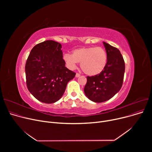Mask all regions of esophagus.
<instances>
[{
	"label": "esophagus",
	"mask_w": 152,
	"mask_h": 152,
	"mask_svg": "<svg viewBox=\"0 0 152 152\" xmlns=\"http://www.w3.org/2000/svg\"><path fill=\"white\" fill-rule=\"evenodd\" d=\"M80 76H81L80 74H79V73H76V77H79Z\"/></svg>",
	"instance_id": "34e87169"
}]
</instances>
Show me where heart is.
I'll return each mask as SVG.
<instances>
[{
	"instance_id": "1",
	"label": "heart",
	"mask_w": 152,
	"mask_h": 152,
	"mask_svg": "<svg viewBox=\"0 0 152 152\" xmlns=\"http://www.w3.org/2000/svg\"><path fill=\"white\" fill-rule=\"evenodd\" d=\"M63 59L69 69L76 68L78 62L84 73L88 76H96L103 71L107 63V55L102 47H87L75 49L72 55L65 53Z\"/></svg>"
}]
</instances>
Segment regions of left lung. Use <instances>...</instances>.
<instances>
[{"label": "left lung", "mask_w": 152, "mask_h": 152, "mask_svg": "<svg viewBox=\"0 0 152 152\" xmlns=\"http://www.w3.org/2000/svg\"><path fill=\"white\" fill-rule=\"evenodd\" d=\"M103 44L107 55V65L100 74L87 77L84 89L86 97L96 103L107 101L119 91L125 71V63L120 51L105 42Z\"/></svg>", "instance_id": "left-lung-1"}]
</instances>
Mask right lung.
<instances>
[{
    "instance_id": "obj_1",
    "label": "right lung",
    "mask_w": 152,
    "mask_h": 152,
    "mask_svg": "<svg viewBox=\"0 0 152 152\" xmlns=\"http://www.w3.org/2000/svg\"><path fill=\"white\" fill-rule=\"evenodd\" d=\"M61 49V44L49 40L36 45L28 56L25 65L27 87L41 102L59 100L68 83L76 75L65 67Z\"/></svg>"
}]
</instances>
